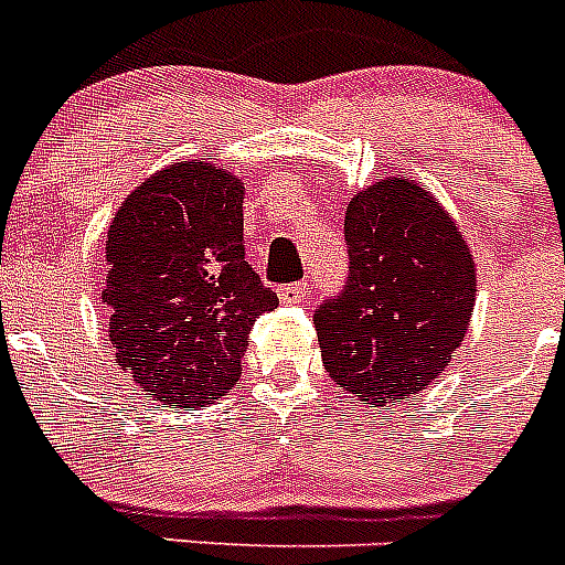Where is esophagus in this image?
Masks as SVG:
<instances>
[{
	"label": "esophagus",
	"instance_id": "obj_1",
	"mask_svg": "<svg viewBox=\"0 0 565 565\" xmlns=\"http://www.w3.org/2000/svg\"><path fill=\"white\" fill-rule=\"evenodd\" d=\"M306 294H308V282H302V279H299V282H291V286L279 288V299H282L286 306H297V302H302Z\"/></svg>",
	"mask_w": 565,
	"mask_h": 565
}]
</instances>
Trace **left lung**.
<instances>
[{"label": "left lung", "instance_id": "obj_1", "mask_svg": "<svg viewBox=\"0 0 565 565\" xmlns=\"http://www.w3.org/2000/svg\"><path fill=\"white\" fill-rule=\"evenodd\" d=\"M348 286L313 313L328 376L364 404L441 376L476 308V259L450 212L411 178H384L344 212Z\"/></svg>", "mask_w": 565, "mask_h": 565}]
</instances>
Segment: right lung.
I'll return each mask as SVG.
<instances>
[{
	"mask_svg": "<svg viewBox=\"0 0 565 565\" xmlns=\"http://www.w3.org/2000/svg\"><path fill=\"white\" fill-rule=\"evenodd\" d=\"M246 186L228 169L169 163L115 212L102 302L115 362L149 402L203 407L237 384L248 331L277 308L243 252Z\"/></svg>",
	"mask_w": 565,
	"mask_h": 565,
	"instance_id": "1",
	"label": "right lung"
}]
</instances>
